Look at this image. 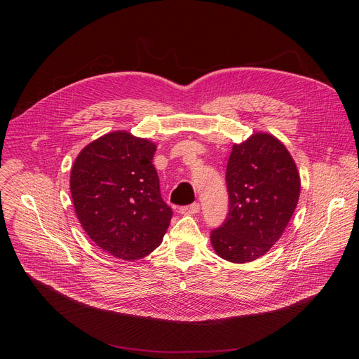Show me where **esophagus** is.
<instances>
[{
  "label": "esophagus",
  "mask_w": 359,
  "mask_h": 359,
  "mask_svg": "<svg viewBox=\"0 0 359 359\" xmlns=\"http://www.w3.org/2000/svg\"><path fill=\"white\" fill-rule=\"evenodd\" d=\"M198 210H200L198 203H193V204H189V206L180 208L182 215H196V213H198Z\"/></svg>",
  "instance_id": "1"
}]
</instances>
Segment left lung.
<instances>
[{"mask_svg":"<svg viewBox=\"0 0 359 359\" xmlns=\"http://www.w3.org/2000/svg\"><path fill=\"white\" fill-rule=\"evenodd\" d=\"M226 182L229 215L210 241L223 260L250 263L281 238L291 220L301 191L297 165L281 140L255 132L233 144Z\"/></svg>","mask_w":359,"mask_h":359,"instance_id":"obj_1","label":"left lung"}]
</instances>
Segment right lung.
<instances>
[{
	"instance_id": "obj_1",
	"label": "right lung",
	"mask_w": 359,
	"mask_h": 359,
	"mask_svg": "<svg viewBox=\"0 0 359 359\" xmlns=\"http://www.w3.org/2000/svg\"><path fill=\"white\" fill-rule=\"evenodd\" d=\"M156 144L126 130L86 144L71 169L76 217L89 238L118 259L146 257L163 240L172 209L151 161Z\"/></svg>"
}]
</instances>
